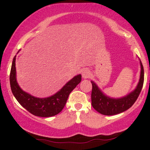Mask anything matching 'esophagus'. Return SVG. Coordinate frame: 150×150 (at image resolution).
<instances>
[{"label": "esophagus", "instance_id": "34e87169", "mask_svg": "<svg viewBox=\"0 0 150 150\" xmlns=\"http://www.w3.org/2000/svg\"><path fill=\"white\" fill-rule=\"evenodd\" d=\"M82 75L83 78H89L91 76V72L90 70L88 69H85L82 71Z\"/></svg>", "mask_w": 150, "mask_h": 150}]
</instances>
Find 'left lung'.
<instances>
[{
	"instance_id": "obj_1",
	"label": "left lung",
	"mask_w": 150,
	"mask_h": 150,
	"mask_svg": "<svg viewBox=\"0 0 150 150\" xmlns=\"http://www.w3.org/2000/svg\"><path fill=\"white\" fill-rule=\"evenodd\" d=\"M140 65V78L137 87L130 94L121 99H111L106 97L98 88L96 84L92 82V90L91 98L93 108L101 114L112 116L123 112L131 107L140 95L144 83V69L141 61Z\"/></svg>"
}]
</instances>
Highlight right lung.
<instances>
[{
  "label": "right lung",
  "instance_id": "right-lung-1",
  "mask_svg": "<svg viewBox=\"0 0 150 150\" xmlns=\"http://www.w3.org/2000/svg\"><path fill=\"white\" fill-rule=\"evenodd\" d=\"M15 58L16 56L13 58L10 73V83L12 92L18 102L29 112L36 116L51 117L61 112L66 104L70 93L81 82V75L73 77L54 95L50 97L39 99L24 92L19 87L16 81Z\"/></svg>",
  "mask_w": 150,
  "mask_h": 150
}]
</instances>
